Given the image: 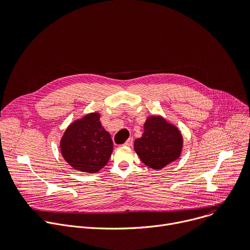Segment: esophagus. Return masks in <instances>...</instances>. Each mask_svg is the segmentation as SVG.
Segmentation results:
<instances>
[{
	"instance_id": "34e87169",
	"label": "esophagus",
	"mask_w": 250,
	"mask_h": 250,
	"mask_svg": "<svg viewBox=\"0 0 250 250\" xmlns=\"http://www.w3.org/2000/svg\"><path fill=\"white\" fill-rule=\"evenodd\" d=\"M132 144H134V139H132V138H129V139L125 143V146H132Z\"/></svg>"
}]
</instances>
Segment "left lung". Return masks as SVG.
<instances>
[{
  "label": "left lung",
  "mask_w": 250,
  "mask_h": 250,
  "mask_svg": "<svg viewBox=\"0 0 250 250\" xmlns=\"http://www.w3.org/2000/svg\"><path fill=\"white\" fill-rule=\"evenodd\" d=\"M142 138L135 141V151L147 167L160 170L181 155L183 139L179 129L161 116H149Z\"/></svg>",
  "instance_id": "left-lung-1"
}]
</instances>
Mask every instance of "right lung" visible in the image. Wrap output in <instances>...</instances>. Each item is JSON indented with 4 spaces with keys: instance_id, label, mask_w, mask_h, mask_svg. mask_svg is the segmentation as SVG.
<instances>
[{
    "instance_id": "1",
    "label": "right lung",
    "mask_w": 250,
    "mask_h": 250,
    "mask_svg": "<svg viewBox=\"0 0 250 250\" xmlns=\"http://www.w3.org/2000/svg\"><path fill=\"white\" fill-rule=\"evenodd\" d=\"M99 118L101 115L96 112L89 113L72 123L64 132L60 143L61 154L75 170L96 173L111 156L112 140Z\"/></svg>"
}]
</instances>
